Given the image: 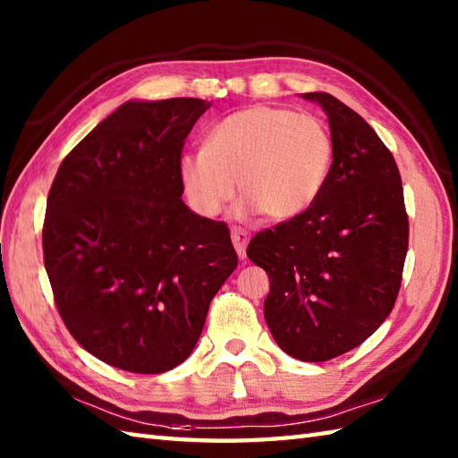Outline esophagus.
<instances>
[{"mask_svg":"<svg viewBox=\"0 0 458 458\" xmlns=\"http://www.w3.org/2000/svg\"><path fill=\"white\" fill-rule=\"evenodd\" d=\"M230 236H232V244H234V248H236V251H238V256H240L242 259H244V258H246L248 242H250L248 232H246L244 228H232Z\"/></svg>","mask_w":458,"mask_h":458,"instance_id":"esophagus-1","label":"esophagus"}]
</instances>
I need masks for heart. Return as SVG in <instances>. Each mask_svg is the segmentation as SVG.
Masks as SVG:
<instances>
[{"label": "heart", "instance_id": "b5f03b06", "mask_svg": "<svg viewBox=\"0 0 458 458\" xmlns=\"http://www.w3.org/2000/svg\"><path fill=\"white\" fill-rule=\"evenodd\" d=\"M335 143L323 120L281 106H250L214 125L200 151L184 153L179 177L191 207L216 216L238 191L242 210L289 220L328 179Z\"/></svg>", "mask_w": 458, "mask_h": 458}]
</instances>
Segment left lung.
Instances as JSON below:
<instances>
[{"instance_id": "left-lung-1", "label": "left lung", "mask_w": 458, "mask_h": 458, "mask_svg": "<svg viewBox=\"0 0 458 458\" xmlns=\"http://www.w3.org/2000/svg\"><path fill=\"white\" fill-rule=\"evenodd\" d=\"M335 157L310 207L251 238L248 258L269 276L264 317L285 354L325 362L360 346L392 313L410 242L402 177L362 115L327 92Z\"/></svg>"}]
</instances>
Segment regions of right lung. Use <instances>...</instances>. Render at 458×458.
<instances>
[{
	"label": "right lung",
	"instance_id": "1",
	"mask_svg": "<svg viewBox=\"0 0 458 458\" xmlns=\"http://www.w3.org/2000/svg\"><path fill=\"white\" fill-rule=\"evenodd\" d=\"M199 98L130 100L66 155L48 191L43 256L76 343L133 374L189 358L238 266L230 230L182 202L179 161Z\"/></svg>",
	"mask_w": 458,
	"mask_h": 458
}]
</instances>
